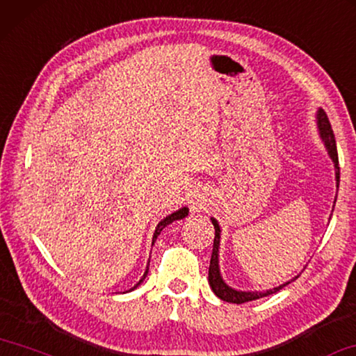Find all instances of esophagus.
<instances>
[{
    "instance_id": "34e87169",
    "label": "esophagus",
    "mask_w": 356,
    "mask_h": 356,
    "mask_svg": "<svg viewBox=\"0 0 356 356\" xmlns=\"http://www.w3.org/2000/svg\"><path fill=\"white\" fill-rule=\"evenodd\" d=\"M202 200H204V198H202L201 195H195L193 200H191V204H193L195 209L202 207V206H204V201H202Z\"/></svg>"
}]
</instances>
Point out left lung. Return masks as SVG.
Masks as SVG:
<instances>
[{"label": "left lung", "mask_w": 356, "mask_h": 356, "mask_svg": "<svg viewBox=\"0 0 356 356\" xmlns=\"http://www.w3.org/2000/svg\"><path fill=\"white\" fill-rule=\"evenodd\" d=\"M318 128H320V133H321V138L325 140V145L326 149L330 152V156L332 158V161H334V168H336V179H337V188H339V158H337V149H336V139H334V133H332V128H331V123L328 120V115H326V112L323 109L318 111ZM336 204V201H334ZM212 225L213 228H216V238H213V247H212V257H211V264H209V285H211L212 291L216 293V295L220 298V300L227 301V302H233V304H242V302H249V301H255L259 300V298L263 296H268V295H274V293H277L279 290L284 289L290 284V282H286V284L277 286V289H273V290H268V291H236L233 289H229V286L225 284L220 277V270H218V245H220V228H218V223L217 220L212 218ZM298 275L293 280H296ZM291 280V282H293Z\"/></svg>", "instance_id": "obj_1"}]
</instances>
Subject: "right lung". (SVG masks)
<instances>
[{
  "label": "right lung",
  "mask_w": 356,
  "mask_h": 356,
  "mask_svg": "<svg viewBox=\"0 0 356 356\" xmlns=\"http://www.w3.org/2000/svg\"><path fill=\"white\" fill-rule=\"evenodd\" d=\"M188 213V209L187 207H182L180 209V211H177V212H174V213H171V216H168L166 218H163L160 223H158V227H156V229H155V234H154V242L156 241V238H158V234L161 233V229L165 228V227H168L169 223H172L174 220H180V218H184L185 216H187ZM147 273H149V266H147V269H145V273H144V275H143V279H140L136 285H134V289H136V286L140 284V282H143L144 279H145V275H147Z\"/></svg>",
  "instance_id": "right-lung-1"
}]
</instances>
